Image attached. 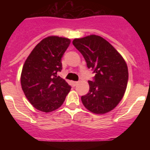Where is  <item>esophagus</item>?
I'll list each match as a JSON object with an SVG mask.
<instances>
[{
  "instance_id": "1",
  "label": "esophagus",
  "mask_w": 150,
  "mask_h": 150,
  "mask_svg": "<svg viewBox=\"0 0 150 150\" xmlns=\"http://www.w3.org/2000/svg\"><path fill=\"white\" fill-rule=\"evenodd\" d=\"M78 84V82L77 81H74L73 82V85H74V86H76V85Z\"/></svg>"
}]
</instances>
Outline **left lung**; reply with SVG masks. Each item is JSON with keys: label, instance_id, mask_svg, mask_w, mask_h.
<instances>
[{"label": "left lung", "instance_id": "left-lung-1", "mask_svg": "<svg viewBox=\"0 0 150 150\" xmlns=\"http://www.w3.org/2000/svg\"><path fill=\"white\" fill-rule=\"evenodd\" d=\"M74 46L81 52L88 68L95 74L88 81L89 91L81 100L84 107L95 114L113 110L123 98L127 88V64L117 50L100 36L74 39Z\"/></svg>", "mask_w": 150, "mask_h": 150}]
</instances>
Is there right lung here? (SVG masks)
<instances>
[{
  "label": "right lung",
  "instance_id": "1",
  "mask_svg": "<svg viewBox=\"0 0 150 150\" xmlns=\"http://www.w3.org/2000/svg\"><path fill=\"white\" fill-rule=\"evenodd\" d=\"M70 43L68 38L47 37L34 47L24 64L22 88L38 110L50 112L59 108L71 90V86L57 76L62 71V58Z\"/></svg>",
  "mask_w": 150,
  "mask_h": 150
}]
</instances>
